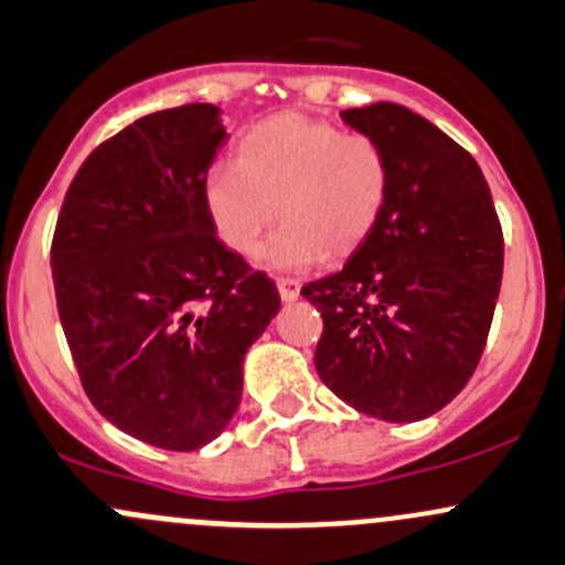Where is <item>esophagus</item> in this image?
<instances>
[{"label": "esophagus", "mask_w": 565, "mask_h": 565, "mask_svg": "<svg viewBox=\"0 0 565 565\" xmlns=\"http://www.w3.org/2000/svg\"><path fill=\"white\" fill-rule=\"evenodd\" d=\"M276 287H278V295H281L284 302H292L300 298V281L298 278H276Z\"/></svg>", "instance_id": "obj_1"}]
</instances>
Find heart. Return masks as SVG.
I'll return each mask as SVG.
<instances>
[{
  "label": "heart",
  "mask_w": 565,
  "mask_h": 565,
  "mask_svg": "<svg viewBox=\"0 0 565 565\" xmlns=\"http://www.w3.org/2000/svg\"><path fill=\"white\" fill-rule=\"evenodd\" d=\"M218 241L252 254L270 222L281 227L259 252L273 270H302L347 257L373 233L390 198V159L365 132H341L302 113L254 124L237 162H216L203 183Z\"/></svg>",
  "instance_id": "1"
}]
</instances>
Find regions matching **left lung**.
<instances>
[{"mask_svg":"<svg viewBox=\"0 0 565 565\" xmlns=\"http://www.w3.org/2000/svg\"><path fill=\"white\" fill-rule=\"evenodd\" d=\"M390 159L373 233L332 276L306 284L322 311L317 373L367 417L417 423L468 384L503 276V233L477 159L395 103L341 113Z\"/></svg>","mask_w":565,"mask_h":565,"instance_id":"obj_1","label":"left lung"}]
</instances>
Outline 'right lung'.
Here are the masks:
<instances>
[{
    "instance_id": "add662e5",
    "label": "right lung",
    "mask_w": 565,
    "mask_h": 565,
    "mask_svg": "<svg viewBox=\"0 0 565 565\" xmlns=\"http://www.w3.org/2000/svg\"><path fill=\"white\" fill-rule=\"evenodd\" d=\"M218 108L142 116L88 153L51 243L58 319L88 401L159 449L211 444L237 412L243 358L278 289L216 237L203 183Z\"/></svg>"
}]
</instances>
